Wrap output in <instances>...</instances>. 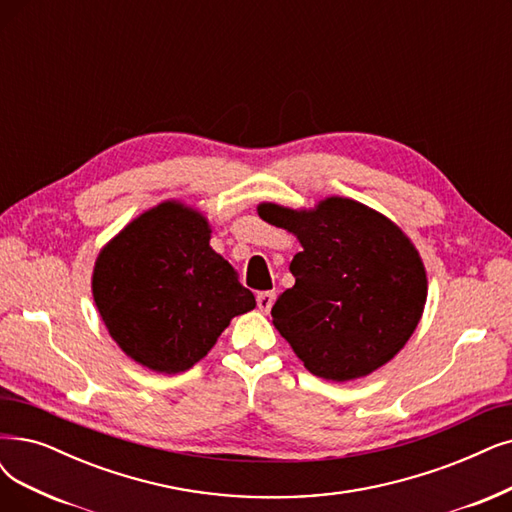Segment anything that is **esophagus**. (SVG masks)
<instances>
[{"label":"esophagus","instance_id":"esophagus-1","mask_svg":"<svg viewBox=\"0 0 512 512\" xmlns=\"http://www.w3.org/2000/svg\"><path fill=\"white\" fill-rule=\"evenodd\" d=\"M256 302H258V309H260V311L269 313L273 302H275V292H260V294L256 296Z\"/></svg>","mask_w":512,"mask_h":512}]
</instances>
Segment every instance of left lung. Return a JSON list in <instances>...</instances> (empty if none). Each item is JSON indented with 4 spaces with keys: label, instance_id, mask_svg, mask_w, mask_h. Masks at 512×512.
<instances>
[{
    "label": "left lung",
    "instance_id": "left-lung-1",
    "mask_svg": "<svg viewBox=\"0 0 512 512\" xmlns=\"http://www.w3.org/2000/svg\"><path fill=\"white\" fill-rule=\"evenodd\" d=\"M258 216L296 235V283L273 306V325L311 374L349 382L391 361L426 304L416 245L393 220L349 197L311 210L260 203Z\"/></svg>",
    "mask_w": 512,
    "mask_h": 512
}]
</instances>
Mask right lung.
<instances>
[{"instance_id": "right-lung-1", "label": "right lung", "mask_w": 512, "mask_h": 512, "mask_svg": "<svg viewBox=\"0 0 512 512\" xmlns=\"http://www.w3.org/2000/svg\"><path fill=\"white\" fill-rule=\"evenodd\" d=\"M210 235L206 216L172 199L126 224L96 258V309L119 349L147 370L187 372L256 306Z\"/></svg>"}]
</instances>
